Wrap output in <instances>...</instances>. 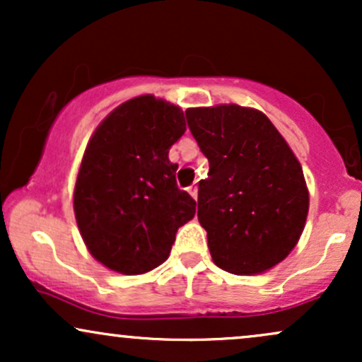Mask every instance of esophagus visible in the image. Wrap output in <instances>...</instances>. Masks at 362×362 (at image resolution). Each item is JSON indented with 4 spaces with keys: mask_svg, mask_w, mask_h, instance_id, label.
Segmentation results:
<instances>
[{
    "mask_svg": "<svg viewBox=\"0 0 362 362\" xmlns=\"http://www.w3.org/2000/svg\"><path fill=\"white\" fill-rule=\"evenodd\" d=\"M189 194L192 195L194 199H197V185H190L189 187Z\"/></svg>",
    "mask_w": 362,
    "mask_h": 362,
    "instance_id": "1",
    "label": "esophagus"
}]
</instances>
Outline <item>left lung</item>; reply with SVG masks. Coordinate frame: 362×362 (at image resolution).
<instances>
[{
  "label": "left lung",
  "instance_id": "8db88e82",
  "mask_svg": "<svg viewBox=\"0 0 362 362\" xmlns=\"http://www.w3.org/2000/svg\"><path fill=\"white\" fill-rule=\"evenodd\" d=\"M185 117L209 161L197 218L214 264L231 274L274 267L296 247L308 214L300 161L259 110L218 105Z\"/></svg>",
  "mask_w": 362,
  "mask_h": 362
}]
</instances>
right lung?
I'll return each instance as SVG.
<instances>
[{
	"label": "right lung",
	"instance_id": "obj_1",
	"mask_svg": "<svg viewBox=\"0 0 362 362\" xmlns=\"http://www.w3.org/2000/svg\"><path fill=\"white\" fill-rule=\"evenodd\" d=\"M184 112L151 95L117 107L91 136L74 187V214L91 255L134 276L168 259L195 201L177 185L168 151Z\"/></svg>",
	"mask_w": 362,
	"mask_h": 362
}]
</instances>
